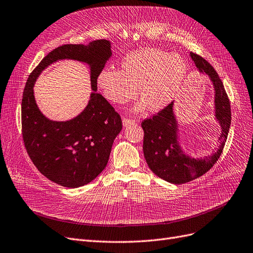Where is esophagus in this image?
Here are the masks:
<instances>
[{"label":"esophagus","mask_w":253,"mask_h":253,"mask_svg":"<svg viewBox=\"0 0 253 253\" xmlns=\"http://www.w3.org/2000/svg\"><path fill=\"white\" fill-rule=\"evenodd\" d=\"M135 120L133 119H129V118H123V125L128 126L130 124H135Z\"/></svg>","instance_id":"1"}]
</instances>
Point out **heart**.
Wrapping results in <instances>:
<instances>
[{"label": "heart", "mask_w": 253, "mask_h": 253, "mask_svg": "<svg viewBox=\"0 0 253 253\" xmlns=\"http://www.w3.org/2000/svg\"><path fill=\"white\" fill-rule=\"evenodd\" d=\"M188 68L178 54L147 48L130 53L121 68L102 70L97 83L104 97L123 105L138 96L151 111H160L173 101L183 83ZM138 106L136 110H141Z\"/></svg>", "instance_id": "b5f03b06"}]
</instances>
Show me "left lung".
<instances>
[{
	"mask_svg": "<svg viewBox=\"0 0 253 253\" xmlns=\"http://www.w3.org/2000/svg\"><path fill=\"white\" fill-rule=\"evenodd\" d=\"M191 57L197 69L208 74L213 84L216 119L221 125L222 133L217 152L196 160L186 156L177 141L178 124L173 112L174 102H171L153 117L142 122L144 130L143 151L149 168L160 178L174 184L194 180L211 169L223 151L231 123L229 99L219 75L211 64L200 55L191 52Z\"/></svg>",
	"mask_w": 253,
	"mask_h": 253,
	"instance_id": "obj_1",
	"label": "left lung"
}]
</instances>
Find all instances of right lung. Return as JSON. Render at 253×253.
Segmentation results:
<instances>
[{
    "label": "right lung",
    "mask_w": 253,
    "mask_h": 253,
    "mask_svg": "<svg viewBox=\"0 0 253 253\" xmlns=\"http://www.w3.org/2000/svg\"><path fill=\"white\" fill-rule=\"evenodd\" d=\"M111 56L110 42L63 44L51 51L28 77L22 100V134L32 163L43 176L65 188L89 183L105 169L116 136L122 130L120 115L97 92V77ZM59 59L85 62L91 67L94 91L82 114L67 122L46 119L37 107L33 85L39 74Z\"/></svg>",
    "instance_id": "obj_1"
}]
</instances>
